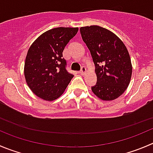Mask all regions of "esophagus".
Segmentation results:
<instances>
[{
    "mask_svg": "<svg viewBox=\"0 0 153 153\" xmlns=\"http://www.w3.org/2000/svg\"><path fill=\"white\" fill-rule=\"evenodd\" d=\"M86 72H87V69H86L85 66H82L81 71H80V73H81V75H84L86 74Z\"/></svg>",
    "mask_w": 153,
    "mask_h": 153,
    "instance_id": "34e87169",
    "label": "esophagus"
}]
</instances>
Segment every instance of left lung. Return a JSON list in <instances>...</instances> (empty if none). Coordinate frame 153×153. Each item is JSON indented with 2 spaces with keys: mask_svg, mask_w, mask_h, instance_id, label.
<instances>
[{
  "mask_svg": "<svg viewBox=\"0 0 153 153\" xmlns=\"http://www.w3.org/2000/svg\"><path fill=\"white\" fill-rule=\"evenodd\" d=\"M80 31L96 67L97 82L92 91L102 100L116 99L131 81L132 66L126 47L116 34L102 27H82Z\"/></svg>",
  "mask_w": 153,
  "mask_h": 153,
  "instance_id": "obj_1",
  "label": "left lung"
}]
</instances>
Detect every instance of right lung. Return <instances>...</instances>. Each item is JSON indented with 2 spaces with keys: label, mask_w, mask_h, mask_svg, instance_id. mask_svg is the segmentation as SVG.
I'll return each mask as SVG.
<instances>
[{
  "label": "right lung",
  "mask_w": 153,
  "mask_h": 153,
  "mask_svg": "<svg viewBox=\"0 0 153 153\" xmlns=\"http://www.w3.org/2000/svg\"><path fill=\"white\" fill-rule=\"evenodd\" d=\"M78 30V27L53 28L39 36L28 49L24 69L25 80L38 97L55 100L74 77L66 70L63 51Z\"/></svg>",
  "instance_id": "add662e5"
}]
</instances>
